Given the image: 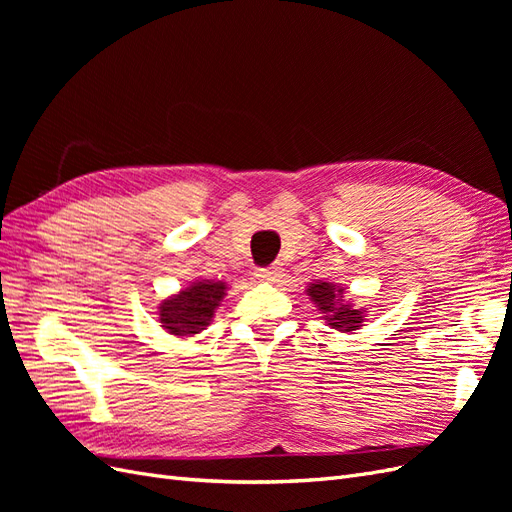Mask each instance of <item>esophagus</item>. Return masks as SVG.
I'll list each match as a JSON object with an SVG mask.
<instances>
[{"label":"esophagus","instance_id":"obj_1","mask_svg":"<svg viewBox=\"0 0 512 512\" xmlns=\"http://www.w3.org/2000/svg\"><path fill=\"white\" fill-rule=\"evenodd\" d=\"M256 277L260 282H277L282 277V269L277 265L262 267V269H256Z\"/></svg>","mask_w":512,"mask_h":512}]
</instances>
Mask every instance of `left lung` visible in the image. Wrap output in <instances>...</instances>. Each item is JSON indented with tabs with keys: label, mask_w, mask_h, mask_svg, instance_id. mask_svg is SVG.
<instances>
[{
	"label": "left lung",
	"mask_w": 512,
	"mask_h": 512,
	"mask_svg": "<svg viewBox=\"0 0 512 512\" xmlns=\"http://www.w3.org/2000/svg\"><path fill=\"white\" fill-rule=\"evenodd\" d=\"M307 294L318 305L320 314H324V320L333 329L350 333L363 327L365 312L363 309H354L350 303H344V288L329 282H314L307 286Z\"/></svg>",
	"instance_id": "1"
}]
</instances>
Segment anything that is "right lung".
I'll use <instances>...</instances> for the list:
<instances>
[{"instance_id":"right-lung-1","label":"right lung","mask_w":512,"mask_h":512,"mask_svg":"<svg viewBox=\"0 0 512 512\" xmlns=\"http://www.w3.org/2000/svg\"><path fill=\"white\" fill-rule=\"evenodd\" d=\"M224 294V282H194L190 288L173 294L160 305L162 327L179 337H190L205 331Z\"/></svg>"}]
</instances>
